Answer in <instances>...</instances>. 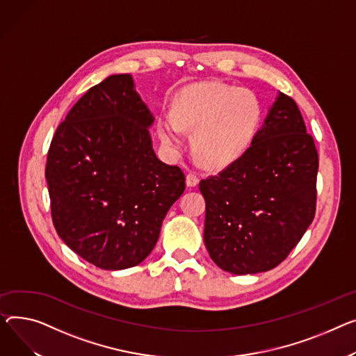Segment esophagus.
I'll use <instances>...</instances> for the list:
<instances>
[{
  "label": "esophagus",
  "mask_w": 356,
  "mask_h": 356,
  "mask_svg": "<svg viewBox=\"0 0 356 356\" xmlns=\"http://www.w3.org/2000/svg\"><path fill=\"white\" fill-rule=\"evenodd\" d=\"M197 183H199V177L196 173H188L186 176V184L188 187H195V186H197Z\"/></svg>",
  "instance_id": "obj_1"
}]
</instances>
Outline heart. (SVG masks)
<instances>
[{"label": "heart", "mask_w": 356, "mask_h": 356, "mask_svg": "<svg viewBox=\"0 0 356 356\" xmlns=\"http://www.w3.org/2000/svg\"><path fill=\"white\" fill-rule=\"evenodd\" d=\"M262 108L246 88L202 83L184 88L173 103V118L161 117L159 136L165 146L181 147V130L193 133L192 149L209 169L239 160L257 133Z\"/></svg>", "instance_id": "heart-1"}]
</instances>
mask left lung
<instances>
[{
    "label": "left lung",
    "mask_w": 356,
    "mask_h": 356,
    "mask_svg": "<svg viewBox=\"0 0 356 356\" xmlns=\"http://www.w3.org/2000/svg\"><path fill=\"white\" fill-rule=\"evenodd\" d=\"M318 164L298 104L279 92L248 152L199 183L213 262L234 275L282 264L315 218Z\"/></svg>",
    "instance_id": "8db88e82"
}]
</instances>
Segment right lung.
<instances>
[{"label":"right lung","instance_id":"add662e5","mask_svg":"<svg viewBox=\"0 0 356 356\" xmlns=\"http://www.w3.org/2000/svg\"><path fill=\"white\" fill-rule=\"evenodd\" d=\"M153 120L131 76L115 74L84 94L51 140L45 179L54 227L100 269L143 262L186 188L179 165L154 154Z\"/></svg>","mask_w":356,"mask_h":356}]
</instances>
